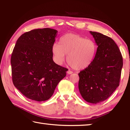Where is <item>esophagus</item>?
<instances>
[{
    "label": "esophagus",
    "mask_w": 130,
    "mask_h": 130,
    "mask_svg": "<svg viewBox=\"0 0 130 130\" xmlns=\"http://www.w3.org/2000/svg\"><path fill=\"white\" fill-rule=\"evenodd\" d=\"M67 73H68V74H70L73 73V72L71 71V70H68V71H67Z\"/></svg>",
    "instance_id": "1"
}]
</instances>
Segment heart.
<instances>
[{"mask_svg": "<svg viewBox=\"0 0 130 130\" xmlns=\"http://www.w3.org/2000/svg\"><path fill=\"white\" fill-rule=\"evenodd\" d=\"M96 51L97 46L94 41L71 33L62 36L59 45L54 43L52 47L53 54L57 63L61 64L67 54L68 63L76 70L88 67L93 62Z\"/></svg>", "mask_w": 130, "mask_h": 130, "instance_id": "b5f03b06", "label": "heart"}]
</instances>
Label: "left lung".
Returning a JSON list of instances; mask_svg holds the SVG:
<instances>
[{
  "label": "left lung",
  "instance_id": "1",
  "mask_svg": "<svg viewBox=\"0 0 130 130\" xmlns=\"http://www.w3.org/2000/svg\"><path fill=\"white\" fill-rule=\"evenodd\" d=\"M89 32L98 47L93 62L78 73V89L86 102L97 104L107 99L119 85L123 57L112 39Z\"/></svg>",
  "mask_w": 130,
  "mask_h": 130
}]
</instances>
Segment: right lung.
Segmentation results:
<instances>
[{
    "instance_id": "obj_1",
    "label": "right lung",
    "mask_w": 130,
    "mask_h": 130,
    "mask_svg": "<svg viewBox=\"0 0 130 130\" xmlns=\"http://www.w3.org/2000/svg\"><path fill=\"white\" fill-rule=\"evenodd\" d=\"M58 31L34 29L18 39L11 57L14 86L31 100L42 102L51 98L67 69L53 60L52 47Z\"/></svg>"
}]
</instances>
